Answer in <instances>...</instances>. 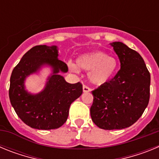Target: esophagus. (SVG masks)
<instances>
[{"instance_id": "34e87169", "label": "esophagus", "mask_w": 159, "mask_h": 159, "mask_svg": "<svg viewBox=\"0 0 159 159\" xmlns=\"http://www.w3.org/2000/svg\"><path fill=\"white\" fill-rule=\"evenodd\" d=\"M83 91H84V92H89L92 91V89L88 86H87V85H84L83 86Z\"/></svg>"}]
</instances>
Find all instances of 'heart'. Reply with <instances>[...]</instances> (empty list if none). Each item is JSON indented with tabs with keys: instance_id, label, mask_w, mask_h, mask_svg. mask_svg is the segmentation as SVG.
<instances>
[{
	"instance_id": "heart-1",
	"label": "heart",
	"mask_w": 159,
	"mask_h": 159,
	"mask_svg": "<svg viewBox=\"0 0 159 159\" xmlns=\"http://www.w3.org/2000/svg\"><path fill=\"white\" fill-rule=\"evenodd\" d=\"M77 64L83 70L89 71L90 80L97 85H102L110 81L119 68L117 60L102 52L83 55L77 59ZM68 67L71 71H78V67L73 63H68Z\"/></svg>"
}]
</instances>
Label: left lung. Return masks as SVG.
<instances>
[{
    "label": "left lung",
    "instance_id": "1",
    "mask_svg": "<svg viewBox=\"0 0 159 159\" xmlns=\"http://www.w3.org/2000/svg\"><path fill=\"white\" fill-rule=\"evenodd\" d=\"M120 60L115 77L92 91V121L104 130L129 127L142 116L150 99L151 75L137 52L122 42L111 43Z\"/></svg>",
    "mask_w": 159,
    "mask_h": 159
}]
</instances>
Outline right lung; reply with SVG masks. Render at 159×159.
<instances>
[{
    "label": "right lung",
    "instance_id": "1",
    "mask_svg": "<svg viewBox=\"0 0 159 159\" xmlns=\"http://www.w3.org/2000/svg\"><path fill=\"white\" fill-rule=\"evenodd\" d=\"M58 56L57 46H35L12 70L8 91L11 104L18 117L32 128L52 130L61 127L67 121L71 102L83 93L80 82L69 84L58 74L68 70ZM44 64L53 70L46 88L36 95L28 93L23 84L25 78Z\"/></svg>",
    "mask_w": 159,
    "mask_h": 159
}]
</instances>
